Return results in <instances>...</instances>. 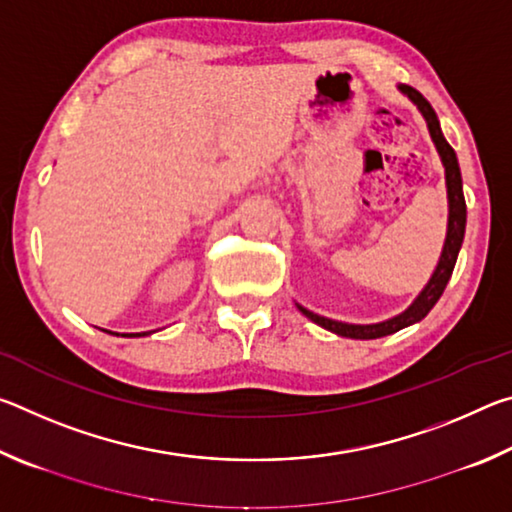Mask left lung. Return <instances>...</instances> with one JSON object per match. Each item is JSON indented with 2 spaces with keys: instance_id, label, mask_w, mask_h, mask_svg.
I'll return each instance as SVG.
<instances>
[{
  "instance_id": "obj_1",
  "label": "left lung",
  "mask_w": 512,
  "mask_h": 512,
  "mask_svg": "<svg viewBox=\"0 0 512 512\" xmlns=\"http://www.w3.org/2000/svg\"><path fill=\"white\" fill-rule=\"evenodd\" d=\"M402 92L409 94V97L415 103H418V108L422 110L424 119H427L429 133L433 137V142H436V149H438L440 158H443V164H445L447 196H449L447 239H445V248H443V255H440V262L436 266V271H433L429 284L422 289L418 300H415L413 305L404 311V314L395 316L391 320H386V323H377V325H348V323H339V320H329V318L318 316V314H314V311H309L305 307H298L302 314L314 320L316 325L325 327V329H329V332H334V334H339V336H348V339H381V336L400 332L402 327H409V325L418 323V320H422L424 316H427L429 311L433 309V305H436V302L440 300V296H443V291L447 287L449 277H452V271H454V266H456L458 250H461L463 237H465L467 210H465L463 180H461V169H458L456 153H454L452 146L447 144L443 133H440L438 117H436V112H433L431 103L424 99L418 90L409 88V85H402Z\"/></svg>"
}]
</instances>
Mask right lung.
<instances>
[{"mask_svg": "<svg viewBox=\"0 0 512 512\" xmlns=\"http://www.w3.org/2000/svg\"><path fill=\"white\" fill-rule=\"evenodd\" d=\"M124 336H142V334H124Z\"/></svg>", "mask_w": 512, "mask_h": 512, "instance_id": "right-lung-1", "label": "right lung"}]
</instances>
